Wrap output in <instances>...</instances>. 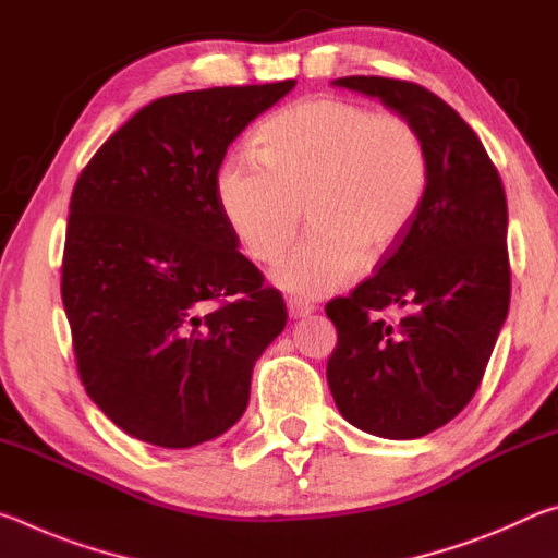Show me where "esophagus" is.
Segmentation results:
<instances>
[{
	"instance_id": "esophagus-1",
	"label": "esophagus",
	"mask_w": 558,
	"mask_h": 558,
	"mask_svg": "<svg viewBox=\"0 0 558 558\" xmlns=\"http://www.w3.org/2000/svg\"><path fill=\"white\" fill-rule=\"evenodd\" d=\"M313 313H315V305H310L307 300H302V298H290L288 300V315L292 319L307 317V315H313Z\"/></svg>"
}]
</instances>
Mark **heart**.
I'll list each match as a JSON object with an SVG mask.
<instances>
[{"label":"heart","mask_w":558,"mask_h":558,"mask_svg":"<svg viewBox=\"0 0 558 558\" xmlns=\"http://www.w3.org/2000/svg\"><path fill=\"white\" fill-rule=\"evenodd\" d=\"M256 143L260 160L251 153L223 159L216 202L235 241L258 263L282 256L305 204L313 229L272 276L295 295H329L356 276L364 258L389 256L426 202V147L403 118L317 98L263 122Z\"/></svg>","instance_id":"b5f03b06"}]
</instances>
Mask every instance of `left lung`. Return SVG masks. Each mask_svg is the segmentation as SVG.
<instances>
[{
	"mask_svg": "<svg viewBox=\"0 0 558 558\" xmlns=\"http://www.w3.org/2000/svg\"><path fill=\"white\" fill-rule=\"evenodd\" d=\"M418 130L428 192L376 276L325 307L337 327L327 384L359 430L413 440L446 426L483 381L509 310L507 199L480 137L446 100L409 81L347 75ZM386 306L402 319L386 324Z\"/></svg>",
	"mask_w": 558,
	"mask_h": 558,
	"instance_id": "8db88e82",
	"label": "left lung"
}]
</instances>
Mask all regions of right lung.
Returning a JSON list of instances; mask_svg holds the SVG:
<instances>
[{
  "label": "right lung",
  "instance_id": "1",
  "mask_svg": "<svg viewBox=\"0 0 558 558\" xmlns=\"http://www.w3.org/2000/svg\"><path fill=\"white\" fill-rule=\"evenodd\" d=\"M295 81L206 88L135 112L71 196L61 298L81 381L128 436L159 448L219 438L286 302L239 251L216 172L251 120Z\"/></svg>",
  "mask_w": 558,
  "mask_h": 558
}]
</instances>
